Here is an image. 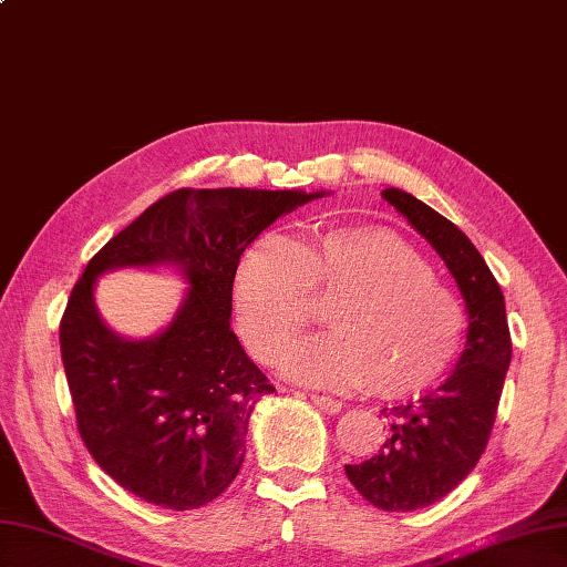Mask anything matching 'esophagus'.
Instances as JSON below:
<instances>
[{
    "instance_id": "obj_1",
    "label": "esophagus",
    "mask_w": 567,
    "mask_h": 567,
    "mask_svg": "<svg viewBox=\"0 0 567 567\" xmlns=\"http://www.w3.org/2000/svg\"><path fill=\"white\" fill-rule=\"evenodd\" d=\"M311 401H313L316 408H321V411L331 413V415L343 411V403H340V401L333 399V396H326V393H311Z\"/></svg>"
}]
</instances>
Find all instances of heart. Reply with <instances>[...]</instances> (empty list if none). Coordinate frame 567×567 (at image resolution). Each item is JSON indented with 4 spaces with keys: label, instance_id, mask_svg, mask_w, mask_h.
Segmentation results:
<instances>
[{
    "label": "heart",
    "instance_id": "b5f03b06",
    "mask_svg": "<svg viewBox=\"0 0 567 567\" xmlns=\"http://www.w3.org/2000/svg\"><path fill=\"white\" fill-rule=\"evenodd\" d=\"M331 331L287 352L285 372L311 386L420 393L452 370L466 333L462 301L396 231L331 227L289 246L262 239L241 256L234 313L246 348L275 362L330 301Z\"/></svg>",
    "mask_w": 567,
    "mask_h": 567
}]
</instances>
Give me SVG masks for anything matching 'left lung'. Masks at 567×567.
Segmentation results:
<instances>
[{"mask_svg": "<svg viewBox=\"0 0 567 567\" xmlns=\"http://www.w3.org/2000/svg\"><path fill=\"white\" fill-rule=\"evenodd\" d=\"M384 200L423 234L466 301V348L442 386L384 408L391 434L379 454L346 473L379 509L411 512L437 503L462 483L488 444L512 360L505 297L468 236L411 193L381 190Z\"/></svg>", "mask_w": 567, "mask_h": 567, "instance_id": "left-lung-1", "label": "left lung"}]
</instances>
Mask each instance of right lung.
I'll return each mask as SVG.
<instances>
[{"instance_id":"obj_1","label":"right lung","mask_w":567,"mask_h":567,"mask_svg":"<svg viewBox=\"0 0 567 567\" xmlns=\"http://www.w3.org/2000/svg\"><path fill=\"white\" fill-rule=\"evenodd\" d=\"M323 193L181 188L89 260L60 321L76 430L109 476L144 503L195 509L229 488L256 403L275 386L229 328L239 258L270 224ZM176 265L192 287L162 334L127 341L93 305L99 274Z\"/></svg>"}]
</instances>
